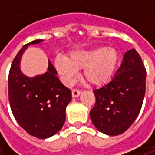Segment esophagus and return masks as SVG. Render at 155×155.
<instances>
[{
	"mask_svg": "<svg viewBox=\"0 0 155 155\" xmlns=\"http://www.w3.org/2000/svg\"><path fill=\"white\" fill-rule=\"evenodd\" d=\"M81 93V92L79 91V90H73V91H72V97L77 98L78 96H80Z\"/></svg>",
	"mask_w": 155,
	"mask_h": 155,
	"instance_id": "34e87169",
	"label": "esophagus"
}]
</instances>
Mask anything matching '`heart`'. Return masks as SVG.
<instances>
[{"label": "heart", "mask_w": 155, "mask_h": 155, "mask_svg": "<svg viewBox=\"0 0 155 155\" xmlns=\"http://www.w3.org/2000/svg\"><path fill=\"white\" fill-rule=\"evenodd\" d=\"M119 54L114 48L99 47L89 51H75L67 58L58 55L54 66L66 84H71L83 68V75L91 84L101 85L110 81L116 70Z\"/></svg>", "instance_id": "obj_1"}]
</instances>
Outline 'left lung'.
<instances>
[{"instance_id": "obj_1", "label": "left lung", "mask_w": 155, "mask_h": 155, "mask_svg": "<svg viewBox=\"0 0 155 155\" xmlns=\"http://www.w3.org/2000/svg\"><path fill=\"white\" fill-rule=\"evenodd\" d=\"M145 86L143 61L134 49L130 50L112 80L93 91L96 102L90 116L95 128L111 136L126 131L140 114Z\"/></svg>"}]
</instances>
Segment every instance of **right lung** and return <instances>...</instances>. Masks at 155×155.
I'll list each match as a JSON object with an SVG mask.
<instances>
[{"label":"right lung","mask_w":155,"mask_h":155,"mask_svg":"<svg viewBox=\"0 0 155 155\" xmlns=\"http://www.w3.org/2000/svg\"><path fill=\"white\" fill-rule=\"evenodd\" d=\"M42 41L35 40L25 45L13 60L8 77V94L17 123L32 136L47 139L64 125L71 91L60 81L50 61L44 74L28 77L22 73L20 65L23 53L30 45Z\"/></svg>","instance_id":"obj_1"}]
</instances>
